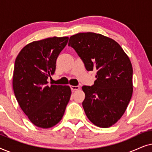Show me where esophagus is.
I'll use <instances>...</instances> for the list:
<instances>
[{"instance_id":"34e87169","label":"esophagus","mask_w":152,"mask_h":152,"mask_svg":"<svg viewBox=\"0 0 152 152\" xmlns=\"http://www.w3.org/2000/svg\"><path fill=\"white\" fill-rule=\"evenodd\" d=\"M70 88H71V90L72 91H75L79 90V89L80 88V87L79 86H70Z\"/></svg>"}]
</instances>
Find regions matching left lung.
<instances>
[{"mask_svg":"<svg viewBox=\"0 0 152 152\" xmlns=\"http://www.w3.org/2000/svg\"><path fill=\"white\" fill-rule=\"evenodd\" d=\"M88 71L96 68L94 84L83 86L82 102L88 120L99 127H110L125 112L133 93V68L121 46L109 37L82 32L70 37Z\"/></svg>","mask_w":152,"mask_h":152,"instance_id":"1","label":"left lung"}]
</instances>
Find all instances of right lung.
Instances as JSON below:
<instances>
[{
  "label": "right lung",
  "instance_id": "add662e5",
  "mask_svg": "<svg viewBox=\"0 0 152 152\" xmlns=\"http://www.w3.org/2000/svg\"><path fill=\"white\" fill-rule=\"evenodd\" d=\"M68 41V37H54L33 41L16 58L14 95L23 111L38 127L48 129L59 123L70 100L69 86H48L47 81L55 73L56 61Z\"/></svg>",
  "mask_w": 152,
  "mask_h": 152
}]
</instances>
